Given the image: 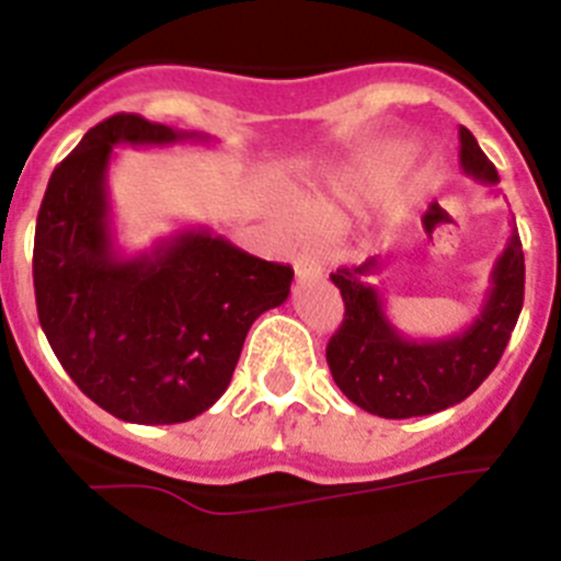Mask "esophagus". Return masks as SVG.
I'll use <instances>...</instances> for the list:
<instances>
[{"mask_svg":"<svg viewBox=\"0 0 561 561\" xmlns=\"http://www.w3.org/2000/svg\"><path fill=\"white\" fill-rule=\"evenodd\" d=\"M295 275L300 284H306V280H320V277H323V270H320V264H317V261L300 255L295 261Z\"/></svg>","mask_w":561,"mask_h":561,"instance_id":"obj_1","label":"esophagus"}]
</instances>
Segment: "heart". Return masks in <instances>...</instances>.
<instances>
[{"label":"heart","instance_id":"heart-1","mask_svg":"<svg viewBox=\"0 0 561 561\" xmlns=\"http://www.w3.org/2000/svg\"><path fill=\"white\" fill-rule=\"evenodd\" d=\"M362 176L356 171H340L323 182V187L314 193H306L300 199V207L280 205L277 207V219L284 221L289 230H300L304 221L320 230L345 225L348 213L354 210L362 193Z\"/></svg>","mask_w":561,"mask_h":561}]
</instances>
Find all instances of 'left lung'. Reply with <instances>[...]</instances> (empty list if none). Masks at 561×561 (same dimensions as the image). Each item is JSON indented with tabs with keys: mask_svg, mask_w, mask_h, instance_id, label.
Instances as JSON below:
<instances>
[{
	"mask_svg": "<svg viewBox=\"0 0 561 561\" xmlns=\"http://www.w3.org/2000/svg\"><path fill=\"white\" fill-rule=\"evenodd\" d=\"M460 168L466 176L497 185V168L480 151L469 128L460 126ZM381 270L379 257L331 272L345 317L329 340L325 359L336 388L356 408L381 419H415L460 404L497 368L523 311L525 257L517 225L489 275L480 311L463 331L440 340H410L390 323L385 297L368 277Z\"/></svg>",
	"mask_w": 561,
	"mask_h": 561,
	"instance_id": "obj_1",
	"label": "left lung"
}]
</instances>
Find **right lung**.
Instances as JSON below:
<instances>
[{"mask_svg":"<svg viewBox=\"0 0 561 561\" xmlns=\"http://www.w3.org/2000/svg\"><path fill=\"white\" fill-rule=\"evenodd\" d=\"M210 142L140 114L83 134L53 171L36 221L38 323L78 388L114 419L180 424L227 390L247 331L289 297L291 266L238 250L210 227H185L128 255L112 227L114 146Z\"/></svg>","mask_w":561,"mask_h":561,"instance_id":"add662e5","label":"right lung"}]
</instances>
